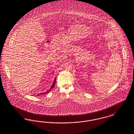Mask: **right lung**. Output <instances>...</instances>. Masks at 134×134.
I'll use <instances>...</instances> for the list:
<instances>
[{"mask_svg":"<svg viewBox=\"0 0 134 134\" xmlns=\"http://www.w3.org/2000/svg\"><path fill=\"white\" fill-rule=\"evenodd\" d=\"M56 79V77H55V79H54V80L53 83V84H52V86H51V87L50 88V89H48V90H47V91H46V92H45L40 93L39 95V94H38V96H39V95H43L45 94H46V93H48L49 91H51L53 88H54V86H55V84Z\"/></svg>","mask_w":134,"mask_h":134,"instance_id":"1","label":"right lung"}]
</instances>
